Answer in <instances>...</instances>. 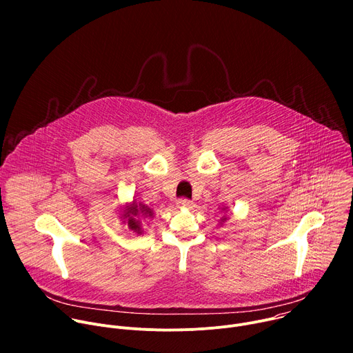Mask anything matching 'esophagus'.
Returning a JSON list of instances; mask_svg holds the SVG:
<instances>
[{"label":"esophagus","mask_w":353,"mask_h":353,"mask_svg":"<svg viewBox=\"0 0 353 353\" xmlns=\"http://www.w3.org/2000/svg\"><path fill=\"white\" fill-rule=\"evenodd\" d=\"M177 205H179L180 208H187V210H190V208H192V207H194V203H192V201H190V199L181 198V199H179Z\"/></svg>","instance_id":"esophagus-1"}]
</instances>
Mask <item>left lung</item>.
I'll return each instance as SVG.
<instances>
[{"mask_svg": "<svg viewBox=\"0 0 353 353\" xmlns=\"http://www.w3.org/2000/svg\"><path fill=\"white\" fill-rule=\"evenodd\" d=\"M222 212H225V214H226V212H228V207H223V208H222ZM226 221H228V216H226V215H223L219 223L222 225V223H223V222H226Z\"/></svg>", "mask_w": 353, "mask_h": 353, "instance_id": "8db88e82", "label": "left lung"}]
</instances>
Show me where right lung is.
<instances>
[{
    "instance_id": "1",
    "label": "right lung",
    "mask_w": 353,
    "mask_h": 353,
    "mask_svg": "<svg viewBox=\"0 0 353 353\" xmlns=\"http://www.w3.org/2000/svg\"><path fill=\"white\" fill-rule=\"evenodd\" d=\"M123 214H120L121 219H124L123 222L128 225V228L137 233L141 234L142 230V222L141 218L146 219V218H154V210H150L148 205L142 204V203H137L134 199L131 204H127L125 207H123Z\"/></svg>"
}]
</instances>
